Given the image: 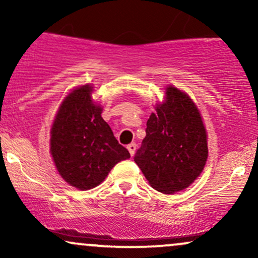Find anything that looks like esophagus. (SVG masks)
I'll list each match as a JSON object with an SVG mask.
<instances>
[{"label": "esophagus", "instance_id": "34e87169", "mask_svg": "<svg viewBox=\"0 0 258 258\" xmlns=\"http://www.w3.org/2000/svg\"><path fill=\"white\" fill-rule=\"evenodd\" d=\"M127 149H128L130 154H131V155L133 156V155H135V153H136V149H137V146H136V143H131V144H128V146H127Z\"/></svg>", "mask_w": 258, "mask_h": 258}]
</instances>
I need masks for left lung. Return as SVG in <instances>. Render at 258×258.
Instances as JSON below:
<instances>
[{
  "mask_svg": "<svg viewBox=\"0 0 258 258\" xmlns=\"http://www.w3.org/2000/svg\"><path fill=\"white\" fill-rule=\"evenodd\" d=\"M146 138L135 161L154 189L164 194L183 190L197 179L207 160V137L193 100L176 87L147 121Z\"/></svg>",
  "mask_w": 258,
  "mask_h": 258,
  "instance_id": "1",
  "label": "left lung"
}]
</instances>
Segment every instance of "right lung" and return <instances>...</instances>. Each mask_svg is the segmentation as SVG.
<instances>
[{"mask_svg":"<svg viewBox=\"0 0 258 258\" xmlns=\"http://www.w3.org/2000/svg\"><path fill=\"white\" fill-rule=\"evenodd\" d=\"M91 86L74 90L60 105L51 131V154L59 174L81 190L97 186L117 162L130 158L91 99Z\"/></svg>","mask_w":258,"mask_h":258,"instance_id":"1","label":"right lung"}]
</instances>
